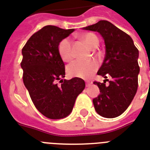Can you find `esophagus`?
Here are the masks:
<instances>
[{
  "mask_svg": "<svg viewBox=\"0 0 150 150\" xmlns=\"http://www.w3.org/2000/svg\"><path fill=\"white\" fill-rule=\"evenodd\" d=\"M85 84L87 87H88V86L91 84V82H90V81H85Z\"/></svg>",
  "mask_w": 150,
  "mask_h": 150,
  "instance_id": "esophagus-1",
  "label": "esophagus"
}]
</instances>
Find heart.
Here are the masks:
<instances>
[{"instance_id":"b5f03b06","label":"heart","mask_w":150,"mask_h":150,"mask_svg":"<svg viewBox=\"0 0 150 150\" xmlns=\"http://www.w3.org/2000/svg\"><path fill=\"white\" fill-rule=\"evenodd\" d=\"M83 40L91 48H95L98 45L99 39L98 36L94 33H85L81 36ZM59 54L64 62H69L73 57L71 40L69 38L62 39L58 46ZM98 68V64L94 60H81L76 59L67 67V74L70 76L88 78L96 72Z\"/></svg>"}]
</instances>
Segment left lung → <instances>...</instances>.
<instances>
[{"instance_id":"1","label":"left lung","mask_w":150,"mask_h":150,"mask_svg":"<svg viewBox=\"0 0 150 150\" xmlns=\"http://www.w3.org/2000/svg\"><path fill=\"white\" fill-rule=\"evenodd\" d=\"M96 31L103 36L105 45V55L97 74L107 78L112 77L109 86L94 81L100 94L93 99L95 110L106 118L121 115L133 100L138 89L139 50L128 34L110 22L101 20L83 28Z\"/></svg>"}]
</instances>
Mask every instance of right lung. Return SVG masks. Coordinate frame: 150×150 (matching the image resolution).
<instances>
[{"mask_svg": "<svg viewBox=\"0 0 150 150\" xmlns=\"http://www.w3.org/2000/svg\"><path fill=\"white\" fill-rule=\"evenodd\" d=\"M74 31L46 25L33 33L22 50L24 85L37 110L49 119L67 117L85 88L84 81L79 77L62 80L65 64L58 46Z\"/></svg>", "mask_w": 150, "mask_h": 150, "instance_id": "1", "label": "right lung"}]
</instances>
